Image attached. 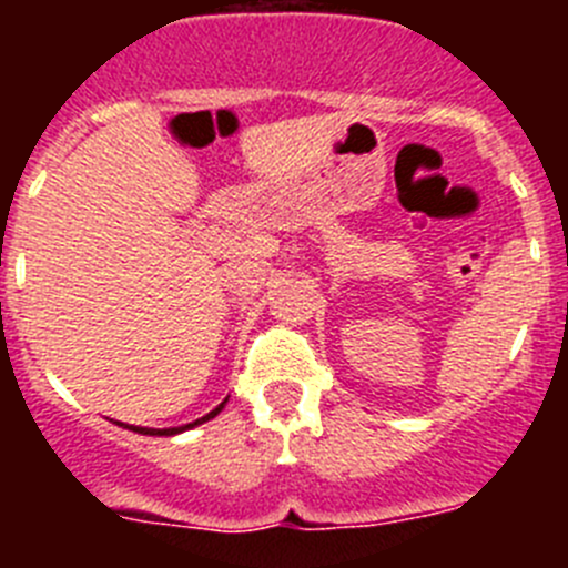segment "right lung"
Here are the masks:
<instances>
[{
    "label": "right lung",
    "mask_w": 568,
    "mask_h": 568,
    "mask_svg": "<svg viewBox=\"0 0 568 568\" xmlns=\"http://www.w3.org/2000/svg\"><path fill=\"white\" fill-rule=\"evenodd\" d=\"M224 404H227V398H224L222 404L215 406L213 413H207V415H204V418L193 420V424H184V426H168V429H150V426H130V424H122V426H124V429H130V433H139V435H164V438H170V435L187 433V429H193V426H199V424H204V420L215 418V415H219V413H222V409H224Z\"/></svg>",
    "instance_id": "add662e5"
}]
</instances>
